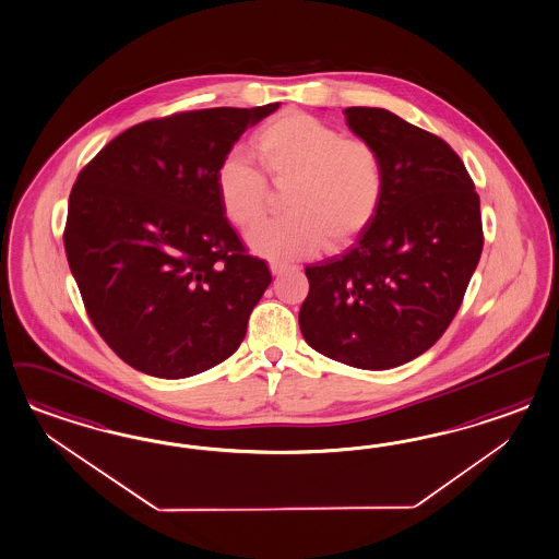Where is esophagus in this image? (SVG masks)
<instances>
[{"instance_id": "34e87169", "label": "esophagus", "mask_w": 559, "mask_h": 559, "mask_svg": "<svg viewBox=\"0 0 559 559\" xmlns=\"http://www.w3.org/2000/svg\"><path fill=\"white\" fill-rule=\"evenodd\" d=\"M271 272L274 276H278V274H283V272H285V266H283V264H278V262H272Z\"/></svg>"}]
</instances>
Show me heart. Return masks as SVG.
<instances>
[{
  "instance_id": "1",
  "label": "heart",
  "mask_w": 559,
  "mask_h": 559,
  "mask_svg": "<svg viewBox=\"0 0 559 559\" xmlns=\"http://www.w3.org/2000/svg\"><path fill=\"white\" fill-rule=\"evenodd\" d=\"M255 155L276 187H287V215L262 221L248 248L272 262H293L340 250L371 225L385 197V166L371 143L346 139L338 129L299 110L266 122L254 139ZM225 217L237 227L264 213L269 182L241 155H227L217 169Z\"/></svg>"
}]
</instances>
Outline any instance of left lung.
<instances>
[{"instance_id":"1","label":"left lung","mask_w":559,"mask_h":559,"mask_svg":"<svg viewBox=\"0 0 559 559\" xmlns=\"http://www.w3.org/2000/svg\"><path fill=\"white\" fill-rule=\"evenodd\" d=\"M346 124L385 166V197L355 246L307 266L305 342L356 369H393L453 322L484 248L479 197L442 139L385 108L353 106Z\"/></svg>"}]
</instances>
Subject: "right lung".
<instances>
[{
  "instance_id": "1",
  "label": "right lung",
  "mask_w": 559,
  "mask_h": 559,
  "mask_svg": "<svg viewBox=\"0 0 559 559\" xmlns=\"http://www.w3.org/2000/svg\"><path fill=\"white\" fill-rule=\"evenodd\" d=\"M278 108H209L115 136L69 197L66 254L104 342L136 371L185 379L236 353L272 276L223 217L217 169Z\"/></svg>"
}]
</instances>
